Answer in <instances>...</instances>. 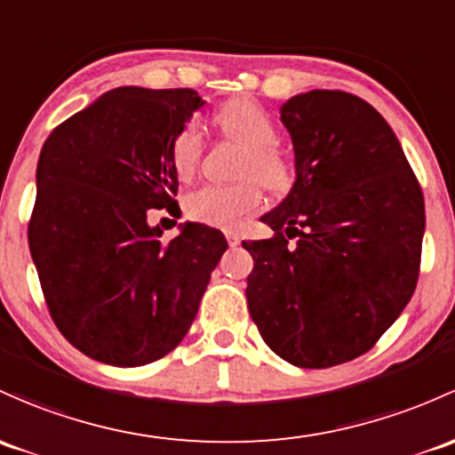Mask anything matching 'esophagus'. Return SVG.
<instances>
[{
    "mask_svg": "<svg viewBox=\"0 0 455 455\" xmlns=\"http://www.w3.org/2000/svg\"><path fill=\"white\" fill-rule=\"evenodd\" d=\"M227 242H228V246H240V235H237V233H227Z\"/></svg>",
    "mask_w": 455,
    "mask_h": 455,
    "instance_id": "esophagus-1",
    "label": "esophagus"
}]
</instances>
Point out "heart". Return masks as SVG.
I'll use <instances>...</instances> for the list:
<instances>
[{
  "instance_id": "b5f03b06",
  "label": "heart",
  "mask_w": 455,
  "mask_h": 455,
  "mask_svg": "<svg viewBox=\"0 0 455 455\" xmlns=\"http://www.w3.org/2000/svg\"><path fill=\"white\" fill-rule=\"evenodd\" d=\"M220 131L233 141L246 148L242 176H255L266 189L283 191L291 180L290 164L276 150L275 122L264 108L252 100H235L215 113ZM203 156V132L196 122L179 128L170 141V161L176 176L188 180L196 174ZM261 191L252 180L237 185H204L185 198V212L189 218L220 228L240 227L248 215L259 212Z\"/></svg>"
}]
</instances>
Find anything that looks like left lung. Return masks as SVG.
Returning a JSON list of instances; mask_svg holds the SVG:
<instances>
[{"label": "left lung", "mask_w": 455, "mask_h": 455, "mask_svg": "<svg viewBox=\"0 0 455 455\" xmlns=\"http://www.w3.org/2000/svg\"><path fill=\"white\" fill-rule=\"evenodd\" d=\"M281 122L296 179L261 215L275 235L243 242L248 312L285 362L329 368L366 353L412 299L423 191L388 122L357 95L299 93Z\"/></svg>", "instance_id": "obj_1"}]
</instances>
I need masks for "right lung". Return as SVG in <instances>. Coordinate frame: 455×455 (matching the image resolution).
I'll return each mask as SVG.
<instances>
[{"instance_id": "1", "label": "right lung", "mask_w": 455, "mask_h": 455, "mask_svg": "<svg viewBox=\"0 0 455 455\" xmlns=\"http://www.w3.org/2000/svg\"><path fill=\"white\" fill-rule=\"evenodd\" d=\"M203 104L191 89L117 87L43 143L28 242L56 327L91 360L143 366L179 347L227 251L207 224L161 242L148 222L179 207L170 141Z\"/></svg>"}]
</instances>
